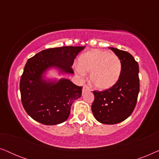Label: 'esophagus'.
Segmentation results:
<instances>
[{"label":"esophagus","mask_w":159,"mask_h":159,"mask_svg":"<svg viewBox=\"0 0 159 159\" xmlns=\"http://www.w3.org/2000/svg\"><path fill=\"white\" fill-rule=\"evenodd\" d=\"M87 91H91V88L90 87L87 85V84H84L83 88H82V93H85Z\"/></svg>","instance_id":"obj_1"}]
</instances>
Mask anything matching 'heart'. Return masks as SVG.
Listing matches in <instances>:
<instances>
[{"mask_svg": "<svg viewBox=\"0 0 159 159\" xmlns=\"http://www.w3.org/2000/svg\"><path fill=\"white\" fill-rule=\"evenodd\" d=\"M75 70L80 75L90 73V79L98 90H108L115 85L120 77L122 64L116 54L103 50H92L82 54Z\"/></svg>", "mask_w": 159, "mask_h": 159, "instance_id": "b5f03b06", "label": "heart"}]
</instances>
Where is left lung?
<instances>
[{"label": "left lung", "instance_id": "obj_1", "mask_svg": "<svg viewBox=\"0 0 159 159\" xmlns=\"http://www.w3.org/2000/svg\"><path fill=\"white\" fill-rule=\"evenodd\" d=\"M120 58L122 68L116 84L108 90L93 91V114L99 122L114 125L127 119L135 108L139 91V66L127 51L109 48Z\"/></svg>", "mask_w": 159, "mask_h": 159}]
</instances>
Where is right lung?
<instances>
[{
  "mask_svg": "<svg viewBox=\"0 0 159 159\" xmlns=\"http://www.w3.org/2000/svg\"><path fill=\"white\" fill-rule=\"evenodd\" d=\"M84 46H64L43 50L28 59L21 77V100L23 107L34 120L45 125L64 122L70 114L73 102L82 95V87L70 80L47 82L43 74L51 67L73 74L75 58Z\"/></svg>",
  "mask_w": 159,
  "mask_h": 159,
  "instance_id": "1",
  "label": "right lung"
}]
</instances>
